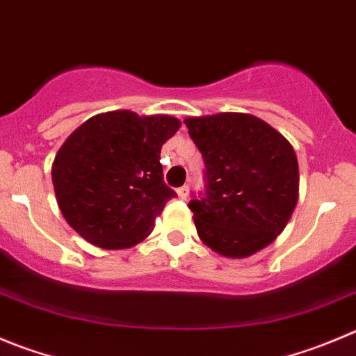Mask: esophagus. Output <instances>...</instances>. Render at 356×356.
<instances>
[{"instance_id": "34e87169", "label": "esophagus", "mask_w": 356, "mask_h": 356, "mask_svg": "<svg viewBox=\"0 0 356 356\" xmlns=\"http://www.w3.org/2000/svg\"><path fill=\"white\" fill-rule=\"evenodd\" d=\"M188 191H191V188H188V185H184V187H180V188H178V197L187 199L188 197Z\"/></svg>"}]
</instances>
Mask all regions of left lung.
Here are the masks:
<instances>
[{"label": "left lung", "instance_id": "1", "mask_svg": "<svg viewBox=\"0 0 356 356\" xmlns=\"http://www.w3.org/2000/svg\"><path fill=\"white\" fill-rule=\"evenodd\" d=\"M185 125L206 165L204 192L188 202L201 241L231 259L266 248L299 197L292 145L248 113L185 118Z\"/></svg>", "mask_w": 356, "mask_h": 356}]
</instances>
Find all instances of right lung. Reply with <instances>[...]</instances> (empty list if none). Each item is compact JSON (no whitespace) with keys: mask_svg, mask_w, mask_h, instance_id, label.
Segmentation results:
<instances>
[{"mask_svg":"<svg viewBox=\"0 0 356 356\" xmlns=\"http://www.w3.org/2000/svg\"><path fill=\"white\" fill-rule=\"evenodd\" d=\"M180 120L118 110L96 115L74 131L52 165L57 204L83 239L106 250L147 238L176 192L164 184L161 148Z\"/></svg>","mask_w":356,"mask_h":356,"instance_id":"right-lung-1","label":"right lung"}]
</instances>
